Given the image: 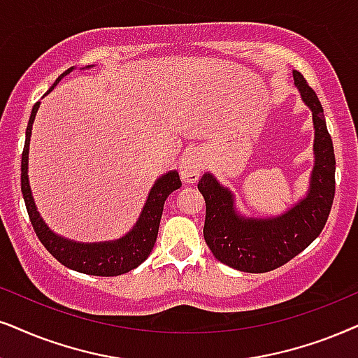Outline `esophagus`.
Listing matches in <instances>:
<instances>
[{
  "instance_id": "obj_1",
  "label": "esophagus",
  "mask_w": 358,
  "mask_h": 358,
  "mask_svg": "<svg viewBox=\"0 0 358 358\" xmlns=\"http://www.w3.org/2000/svg\"><path fill=\"white\" fill-rule=\"evenodd\" d=\"M205 169V153L198 148L185 152L180 158V175L185 183H196Z\"/></svg>"
}]
</instances>
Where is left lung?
I'll return each mask as SVG.
<instances>
[{
	"instance_id": "1",
	"label": "left lung",
	"mask_w": 358,
	"mask_h": 358,
	"mask_svg": "<svg viewBox=\"0 0 358 358\" xmlns=\"http://www.w3.org/2000/svg\"><path fill=\"white\" fill-rule=\"evenodd\" d=\"M302 102L312 112L314 166L299 201L275 216H246L234 193L206 171L198 189L206 203L203 236L216 259L244 273H268L306 250L324 229L336 193V155L324 108L301 72L292 71Z\"/></svg>"
}]
</instances>
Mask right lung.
<instances>
[{
  "label": "right lung",
  "instance_id": "add662e5",
  "mask_svg": "<svg viewBox=\"0 0 358 358\" xmlns=\"http://www.w3.org/2000/svg\"><path fill=\"white\" fill-rule=\"evenodd\" d=\"M89 67L94 66H85L83 69H89ZM74 69L76 67H71L64 74L59 76L56 83L51 85V89L44 96H48L59 84V80ZM39 106L41 102H36L33 110H31L28 129H26V142L21 157V192L22 198H24L31 224H33L36 231V236L39 238V241L44 244V248L61 264H64L66 268L72 271H78V273L90 275H106L107 278V275H120L135 269L150 256L153 246H155L165 200L169 198L170 193H173L175 189L182 187V180H180L178 171L170 170L162 176H158L155 183L152 185L150 193H148L145 205H143L142 211H140L137 223L122 238L112 239V241L80 243L61 236V234H56L46 224L43 216L39 215L38 206H36L33 198V192H31L29 187V142Z\"/></svg>",
  "mask_w": 358,
  "mask_h": 358
}]
</instances>
